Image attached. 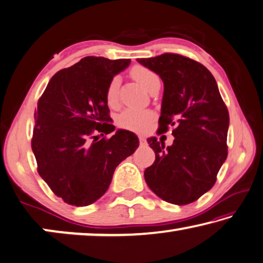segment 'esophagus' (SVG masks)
Wrapping results in <instances>:
<instances>
[{
  "label": "esophagus",
  "instance_id": "obj_1",
  "mask_svg": "<svg viewBox=\"0 0 263 263\" xmlns=\"http://www.w3.org/2000/svg\"><path fill=\"white\" fill-rule=\"evenodd\" d=\"M139 140H140V143L141 144H144L145 143V137L143 135H140L139 136Z\"/></svg>",
  "mask_w": 263,
  "mask_h": 263
}]
</instances>
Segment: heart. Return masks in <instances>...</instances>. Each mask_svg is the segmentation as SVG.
<instances>
[{"label":"heart","instance_id":"1","mask_svg":"<svg viewBox=\"0 0 263 263\" xmlns=\"http://www.w3.org/2000/svg\"><path fill=\"white\" fill-rule=\"evenodd\" d=\"M132 76L137 83H140L143 87L149 91L152 86L156 83H160V77L150 68L141 65H136L132 68ZM120 80L118 77L111 78L106 89V100L108 105H114L118 100ZM155 118L154 113L150 110H140L129 108L122 111L118 118L119 126L128 130L143 132L147 129Z\"/></svg>","mask_w":263,"mask_h":263}]
</instances>
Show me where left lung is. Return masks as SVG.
<instances>
[{
    "label": "left lung",
    "mask_w": 263,
    "mask_h": 263,
    "mask_svg": "<svg viewBox=\"0 0 263 263\" xmlns=\"http://www.w3.org/2000/svg\"><path fill=\"white\" fill-rule=\"evenodd\" d=\"M137 62L164 84L161 132H166L169 124L175 126L170 147L156 137L147 140L156 157L144 170V179L167 203H193L211 190L227 158L229 110L212 73L196 60L164 53Z\"/></svg>",
    "instance_id": "obj_1"
}]
</instances>
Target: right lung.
Returning a JSON list of instances; mask_svg holds the SVG:
<instances>
[{
    "label": "right lung",
    "mask_w": 263,
    "mask_h": 263,
    "mask_svg": "<svg viewBox=\"0 0 263 263\" xmlns=\"http://www.w3.org/2000/svg\"><path fill=\"white\" fill-rule=\"evenodd\" d=\"M130 59L85 57L58 71L47 84L34 111L31 148L37 170L66 204L87 206L108 190L120 163L134 154V133L109 123L106 89Z\"/></svg>",
    "instance_id": "add662e5"
}]
</instances>
